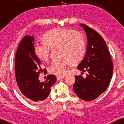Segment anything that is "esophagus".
Here are the masks:
<instances>
[{"label": "esophagus", "instance_id": "esophagus-1", "mask_svg": "<svg viewBox=\"0 0 124 124\" xmlns=\"http://www.w3.org/2000/svg\"><path fill=\"white\" fill-rule=\"evenodd\" d=\"M64 77L65 76H57V80H60V79H63V78H64Z\"/></svg>", "mask_w": 124, "mask_h": 124}]
</instances>
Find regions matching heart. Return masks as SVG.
<instances>
[{"instance_id": "b5f03b06", "label": "heart", "mask_w": 124, "mask_h": 124, "mask_svg": "<svg viewBox=\"0 0 124 124\" xmlns=\"http://www.w3.org/2000/svg\"><path fill=\"white\" fill-rule=\"evenodd\" d=\"M45 41L37 42L35 53L39 59L47 61L51 48L59 46L57 59H54L49 66L51 73L58 76H64L72 63H76L83 59L86 52L85 38L80 33L68 28H55L44 35Z\"/></svg>"}]
</instances>
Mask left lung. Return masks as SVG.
Instances as JSON below:
<instances>
[{
	"label": "left lung",
	"instance_id": "left-lung-1",
	"mask_svg": "<svg viewBox=\"0 0 124 124\" xmlns=\"http://www.w3.org/2000/svg\"><path fill=\"white\" fill-rule=\"evenodd\" d=\"M86 32L87 45L85 56L77 68L87 72L86 78L75 76L73 90L83 100L97 98L108 86L113 72V63L106 43L100 35L87 25L80 24Z\"/></svg>",
	"mask_w": 124,
	"mask_h": 124
}]
</instances>
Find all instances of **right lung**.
Masks as SVG:
<instances>
[{
    "mask_svg": "<svg viewBox=\"0 0 124 124\" xmlns=\"http://www.w3.org/2000/svg\"><path fill=\"white\" fill-rule=\"evenodd\" d=\"M34 42L33 37L25 35L18 45L16 54L15 73L17 83L23 94L32 103H37L48 97L56 78L49 75L45 82L38 80L42 70L40 61L35 54Z\"/></svg>",
    "mask_w": 124,
    "mask_h": 124,
    "instance_id": "right-lung-1",
    "label": "right lung"
}]
</instances>
